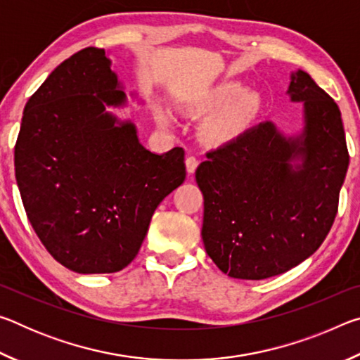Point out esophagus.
Masks as SVG:
<instances>
[{
	"label": "esophagus",
	"instance_id": "esophagus-1",
	"mask_svg": "<svg viewBox=\"0 0 360 360\" xmlns=\"http://www.w3.org/2000/svg\"><path fill=\"white\" fill-rule=\"evenodd\" d=\"M198 167V158L195 155H187L186 158V168H187V173L188 174H193L195 169Z\"/></svg>",
	"mask_w": 360,
	"mask_h": 360
}]
</instances>
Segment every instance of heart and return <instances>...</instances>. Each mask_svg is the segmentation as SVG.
Masks as SVG:
<instances>
[{
    "label": "heart",
    "instance_id": "obj_1",
    "mask_svg": "<svg viewBox=\"0 0 360 360\" xmlns=\"http://www.w3.org/2000/svg\"><path fill=\"white\" fill-rule=\"evenodd\" d=\"M225 105L210 124V133L217 139H233L251 129L260 112V98L254 92H243L236 82L217 85L202 100L203 109H216ZM158 122L168 125V115L158 112Z\"/></svg>",
    "mask_w": 360,
    "mask_h": 360
}]
</instances>
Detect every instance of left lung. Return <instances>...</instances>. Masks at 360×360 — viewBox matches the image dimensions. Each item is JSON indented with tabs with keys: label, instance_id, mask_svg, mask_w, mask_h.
Segmentation results:
<instances>
[{
	"label": "left lung",
	"instance_id": "left-lung-1",
	"mask_svg": "<svg viewBox=\"0 0 360 360\" xmlns=\"http://www.w3.org/2000/svg\"><path fill=\"white\" fill-rule=\"evenodd\" d=\"M288 94L303 103L300 136L285 138L262 122L206 152L195 172L205 249L231 278L265 279L297 266L337 216L349 165L340 109L304 71L292 75Z\"/></svg>",
	"mask_w": 360,
	"mask_h": 360
}]
</instances>
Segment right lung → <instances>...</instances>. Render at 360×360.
<instances>
[{"mask_svg": "<svg viewBox=\"0 0 360 360\" xmlns=\"http://www.w3.org/2000/svg\"><path fill=\"white\" fill-rule=\"evenodd\" d=\"M105 49L85 47L53 70L23 109L14 149L28 221L63 266L115 273L136 257L152 214L186 179L184 149L154 154L131 122Z\"/></svg>", "mask_w": 360, "mask_h": 360, "instance_id": "1", "label": "right lung"}]
</instances>
